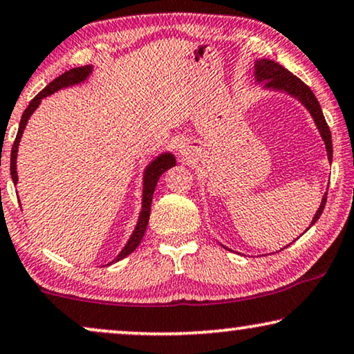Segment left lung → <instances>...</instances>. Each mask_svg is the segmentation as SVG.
Masks as SVG:
<instances>
[{
	"instance_id": "8db88e82",
	"label": "left lung",
	"mask_w": 354,
	"mask_h": 354,
	"mask_svg": "<svg viewBox=\"0 0 354 354\" xmlns=\"http://www.w3.org/2000/svg\"><path fill=\"white\" fill-rule=\"evenodd\" d=\"M254 75H256L257 84L263 82V88H270V91H277V92H285L288 93V95L295 97L298 102L303 103L306 110L309 111V115L313 116L315 126H317L320 138H322L325 144V150H327V158L328 162L332 163V155H333L332 134L327 126V121H325L324 118L322 108H320L317 98H315L313 91H310V88L306 86L301 79L291 74L288 69H285L283 66L267 58L256 59V63H254ZM325 202H327V192L324 194L322 202H320L317 212H315V215L313 216V221H310L309 228L319 220V216L322 215Z\"/></svg>"
}]
</instances>
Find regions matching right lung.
I'll return each mask as SVG.
<instances>
[{"instance_id":"add662e5","label":"right lung","mask_w":354,"mask_h":354,"mask_svg":"<svg viewBox=\"0 0 354 354\" xmlns=\"http://www.w3.org/2000/svg\"><path fill=\"white\" fill-rule=\"evenodd\" d=\"M93 68L91 64L88 66H81V68H73L69 71H66L64 74H61L59 77H56L53 82H50L48 86H46L44 91H41L39 95L34 97V100L29 103V106L26 108V111L22 113V118H21V124H19V131H17V136H16V140H14L12 144V150H11V178H12V183L14 185H17L19 178H17V169H16V160H17V149H19V142H21V138H22V133L24 129H26L27 126V121H29V118L32 116V113H34L39 105L44 100L45 97L51 95V93L61 91V88H66V87H73V86H77V84H82L86 82L88 79V75L92 74ZM176 165V158H174L173 153H160L157 158L152 160L147 165V168L144 169V178H142V209H140V214H139V218H138V223H136V228L133 234H131V238L128 239V243H126V246L121 249V252L118 254L116 259H113V262H118L121 261V259H124L126 256H129L131 252L136 251V248L139 246L140 241H142L144 238V233H145V228H147V223H149V218H150V205H152V197H153V191H155V186H157V183L160 180V176L169 169L171 167ZM108 263V266H110Z\"/></svg>"}]
</instances>
